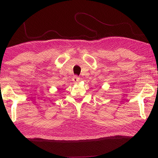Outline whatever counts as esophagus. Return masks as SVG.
Returning a JSON list of instances; mask_svg holds the SVG:
<instances>
[{
    "instance_id": "1",
    "label": "esophagus",
    "mask_w": 158,
    "mask_h": 158,
    "mask_svg": "<svg viewBox=\"0 0 158 158\" xmlns=\"http://www.w3.org/2000/svg\"><path fill=\"white\" fill-rule=\"evenodd\" d=\"M73 81L74 83H78L80 81V78H79V77H78L75 76V77H74L73 78Z\"/></svg>"
}]
</instances>
